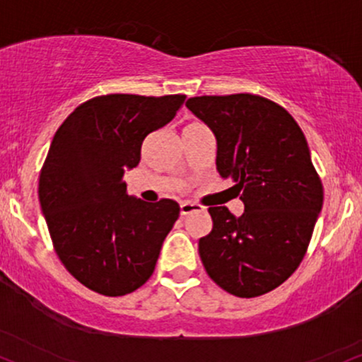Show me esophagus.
I'll return each mask as SVG.
<instances>
[{"mask_svg":"<svg viewBox=\"0 0 362 362\" xmlns=\"http://www.w3.org/2000/svg\"><path fill=\"white\" fill-rule=\"evenodd\" d=\"M196 211H203V208L199 206V204H194V203H181V215L182 216H188L191 213H196Z\"/></svg>","mask_w":362,"mask_h":362,"instance_id":"34e87169","label":"esophagus"}]
</instances>
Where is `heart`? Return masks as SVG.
I'll use <instances>...</instances> for the list:
<instances>
[{
	"instance_id": "obj_1",
	"label": "heart",
	"mask_w": 362,
	"mask_h": 362,
	"mask_svg": "<svg viewBox=\"0 0 362 362\" xmlns=\"http://www.w3.org/2000/svg\"><path fill=\"white\" fill-rule=\"evenodd\" d=\"M188 126H202V124H199V122H191V124H188ZM188 126H186V127H188Z\"/></svg>"
}]
</instances>
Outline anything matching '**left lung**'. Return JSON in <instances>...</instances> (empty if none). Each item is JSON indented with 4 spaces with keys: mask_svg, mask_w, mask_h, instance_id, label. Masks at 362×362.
Returning <instances> with one entry per match:
<instances>
[{
    "mask_svg": "<svg viewBox=\"0 0 362 362\" xmlns=\"http://www.w3.org/2000/svg\"><path fill=\"white\" fill-rule=\"evenodd\" d=\"M186 107L216 137V169L245 204L242 216L209 208L199 257L213 282L236 297L284 284L304 258L324 191L305 136L284 107L252 93L191 97Z\"/></svg>",
    "mask_w": 362,
    "mask_h": 362,
    "instance_id": "obj_1",
    "label": "left lung"
}]
</instances>
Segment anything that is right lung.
I'll return each instance as SVG.
<instances>
[{
  "label": "right lung",
  "mask_w": 362,
  "mask_h": 362,
  "mask_svg": "<svg viewBox=\"0 0 362 362\" xmlns=\"http://www.w3.org/2000/svg\"><path fill=\"white\" fill-rule=\"evenodd\" d=\"M185 99L93 97L53 136L40 174V206L58 258L93 292L126 296L153 275L180 204L129 196L124 173L139 164L142 141L171 122Z\"/></svg>",
  "instance_id": "right-lung-1"
}]
</instances>
